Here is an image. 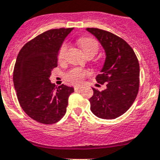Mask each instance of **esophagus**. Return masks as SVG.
<instances>
[{
  "label": "esophagus",
  "instance_id": "obj_1",
  "mask_svg": "<svg viewBox=\"0 0 160 160\" xmlns=\"http://www.w3.org/2000/svg\"><path fill=\"white\" fill-rule=\"evenodd\" d=\"M81 87H74V91L75 92H78V91L81 90Z\"/></svg>",
  "mask_w": 160,
  "mask_h": 160
}]
</instances>
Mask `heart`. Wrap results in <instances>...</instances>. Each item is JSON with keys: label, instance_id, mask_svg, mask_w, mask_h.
<instances>
[{"label": "heart", "instance_id": "obj_1", "mask_svg": "<svg viewBox=\"0 0 160 160\" xmlns=\"http://www.w3.org/2000/svg\"><path fill=\"white\" fill-rule=\"evenodd\" d=\"M79 44L83 52L87 55L92 54L95 55L99 50L98 42L92 38H82L79 39ZM68 44L66 42H63L59 48L58 58L59 60H63L68 49ZM88 75V72L80 68H73L68 71L64 76V78L68 82L73 85H79L83 82L85 78Z\"/></svg>", "mask_w": 160, "mask_h": 160}]
</instances>
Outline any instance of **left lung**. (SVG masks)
<instances>
[{
  "label": "left lung",
  "instance_id": "1",
  "mask_svg": "<svg viewBox=\"0 0 160 160\" xmlns=\"http://www.w3.org/2000/svg\"><path fill=\"white\" fill-rule=\"evenodd\" d=\"M96 37L105 52V60L96 76L106 89H93L89 99L91 110L103 119H113L125 113L132 105L139 90L140 66L132 48L123 39L105 30L88 28Z\"/></svg>",
  "mask_w": 160,
  "mask_h": 160
}]
</instances>
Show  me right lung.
<instances>
[{
    "label": "right lung",
    "mask_w": 160,
    "mask_h": 160,
    "mask_svg": "<svg viewBox=\"0 0 160 160\" xmlns=\"http://www.w3.org/2000/svg\"><path fill=\"white\" fill-rule=\"evenodd\" d=\"M72 28H56L37 36L22 47L13 73L19 105L30 118L44 124H53L66 113L68 96L73 88L50 81L51 70L58 65V54Z\"/></svg>",
    "instance_id": "add662e5"
}]
</instances>
